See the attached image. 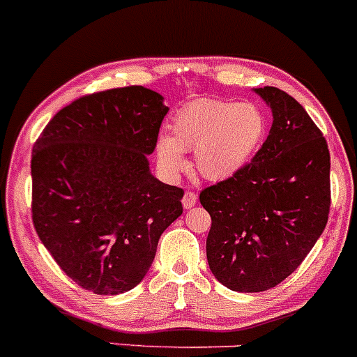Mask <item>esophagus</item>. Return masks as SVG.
Returning <instances> with one entry per match:
<instances>
[{
	"mask_svg": "<svg viewBox=\"0 0 357 357\" xmlns=\"http://www.w3.org/2000/svg\"><path fill=\"white\" fill-rule=\"evenodd\" d=\"M182 202H183V208H185V209L194 208L195 202H197V194H195V192H190V190H187V192L183 194Z\"/></svg>",
	"mask_w": 357,
	"mask_h": 357,
	"instance_id": "1",
	"label": "esophagus"
}]
</instances>
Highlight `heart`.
<instances>
[{"instance_id": "b5f03b06", "label": "heart", "mask_w": 357, "mask_h": 357, "mask_svg": "<svg viewBox=\"0 0 357 357\" xmlns=\"http://www.w3.org/2000/svg\"><path fill=\"white\" fill-rule=\"evenodd\" d=\"M266 112L252 102L197 100L183 107L170 126L172 137L156 141V158L168 175L185 168L183 151H194L201 177L220 182L238 174L267 136Z\"/></svg>"}]
</instances>
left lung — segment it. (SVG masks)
Instances as JSON below:
<instances>
[{"label": "left lung", "mask_w": 357, "mask_h": 357, "mask_svg": "<svg viewBox=\"0 0 357 357\" xmlns=\"http://www.w3.org/2000/svg\"><path fill=\"white\" fill-rule=\"evenodd\" d=\"M272 128L250 163L199 195L211 216L209 269L238 293L278 286L310 254L331 211V153L324 134L286 91L255 88Z\"/></svg>", "instance_id": "left-lung-1"}]
</instances>
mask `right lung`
I'll return each instance as SVG.
<instances>
[{"mask_svg":"<svg viewBox=\"0 0 357 357\" xmlns=\"http://www.w3.org/2000/svg\"><path fill=\"white\" fill-rule=\"evenodd\" d=\"M168 107L144 86L78 98L51 119L32 153V220L68 278L95 294L139 284L183 190L149 172Z\"/></svg>","mask_w":357,"mask_h":357,"instance_id":"add662e5","label":"right lung"}]
</instances>
